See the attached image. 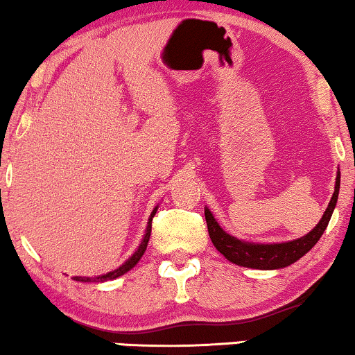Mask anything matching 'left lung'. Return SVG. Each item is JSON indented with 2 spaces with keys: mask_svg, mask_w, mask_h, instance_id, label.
Returning a JSON list of instances; mask_svg holds the SVG:
<instances>
[{
  "mask_svg": "<svg viewBox=\"0 0 355 355\" xmlns=\"http://www.w3.org/2000/svg\"><path fill=\"white\" fill-rule=\"evenodd\" d=\"M339 184H341V173H336V182H334V192L331 200L328 203V208L324 210L322 220L313 227L309 234H305L299 239L288 242H273V244H261V242H249L237 239V237L227 234L220 226V223L215 220L213 213L205 207V220L208 226V234L213 245L220 254L225 255L231 263L254 270H279L293 265L300 257H304L312 247L317 244L320 237L327 230L329 220L334 211L338 202Z\"/></svg>",
  "mask_w": 355,
  "mask_h": 355,
  "instance_id": "obj_1",
  "label": "left lung"
}]
</instances>
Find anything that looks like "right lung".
Here are the masks:
<instances>
[{"label": "right lung", "mask_w": 355, "mask_h": 355, "mask_svg": "<svg viewBox=\"0 0 355 355\" xmlns=\"http://www.w3.org/2000/svg\"><path fill=\"white\" fill-rule=\"evenodd\" d=\"M158 207L153 208L152 215L148 218V223H147V230H145V234H144V239L140 242V245L137 247V250L134 252L132 255L129 257L128 260L124 261L123 265L119 266V268H116L113 271H110V273L106 275H100V276H74L76 281H79V283H105V281H110V279H116L119 278V276H123L124 273H128L129 270H132L135 265L139 263V260L142 259V255L145 254V250H147V245H148V239H150V234H152V221H153V216L155 213H157Z\"/></svg>", "instance_id": "1"}]
</instances>
